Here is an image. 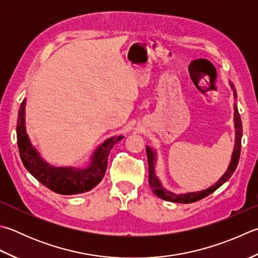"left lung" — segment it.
<instances>
[{
    "mask_svg": "<svg viewBox=\"0 0 258 258\" xmlns=\"http://www.w3.org/2000/svg\"><path fill=\"white\" fill-rule=\"evenodd\" d=\"M230 84V87L233 89V94H234V98L236 99L237 97V93L235 89V86ZM234 122H235V132H236V139H235V146H234V152L233 155H231V160L228 169L225 172V174L221 176V178L217 181V182L211 185L210 188L203 190V191H197V192H189V194H184V195H176L171 192V191H168L164 189L162 184H161L160 180L158 176L155 174V156L156 153L154 151L150 148V146H146V155H148V162H149V184L150 188L152 189L153 194L159 197V198L166 200V201H171V203H178V204H191L195 203V201H198L200 199L205 198V197L209 196L210 194H213L214 191H216L219 186L223 185L227 180H229V178L233 173L235 172V170L237 168V164H238L239 161V156H240V148H241V136H243V125H241V119H240V115L238 113V108H237V104H234Z\"/></svg>",
    "mask_w": 258,
    "mask_h": 258,
    "instance_id": "1",
    "label": "left lung"
}]
</instances>
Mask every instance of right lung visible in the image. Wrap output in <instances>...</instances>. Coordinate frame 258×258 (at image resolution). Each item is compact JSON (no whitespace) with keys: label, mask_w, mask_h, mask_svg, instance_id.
I'll use <instances>...</instances> for the list:
<instances>
[{"label":"right lung","mask_w":258,"mask_h":258,"mask_svg":"<svg viewBox=\"0 0 258 258\" xmlns=\"http://www.w3.org/2000/svg\"><path fill=\"white\" fill-rule=\"evenodd\" d=\"M25 99L19 109L17 138L19 153L23 165L40 183L55 194L77 195L92 190L103 180L107 169V160L113 146L123 139V135L107 139L95 151L92 160L85 168H57L45 162L39 155L25 131Z\"/></svg>","instance_id":"1"}]
</instances>
